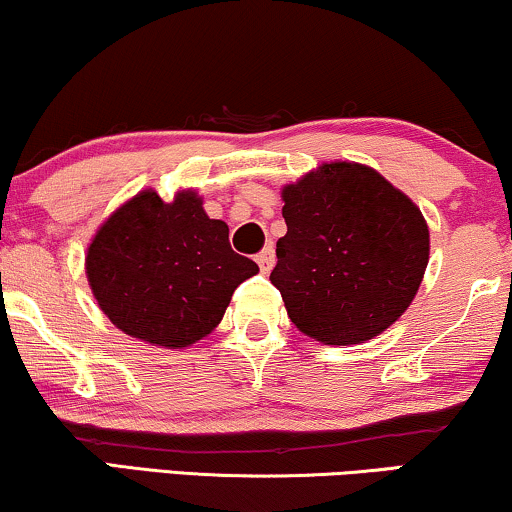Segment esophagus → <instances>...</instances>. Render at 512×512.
I'll return each instance as SVG.
<instances>
[{
    "mask_svg": "<svg viewBox=\"0 0 512 512\" xmlns=\"http://www.w3.org/2000/svg\"><path fill=\"white\" fill-rule=\"evenodd\" d=\"M256 261H258V268H261V272L272 270V265H275V249H272V244H268V247H265L261 254L256 256Z\"/></svg>",
    "mask_w": 512,
    "mask_h": 512,
    "instance_id": "1",
    "label": "esophagus"
}]
</instances>
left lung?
I'll return each instance as SVG.
<instances>
[{
	"label": "left lung",
	"mask_w": 512,
	"mask_h": 512,
	"mask_svg": "<svg viewBox=\"0 0 512 512\" xmlns=\"http://www.w3.org/2000/svg\"><path fill=\"white\" fill-rule=\"evenodd\" d=\"M287 235L270 282L291 322L327 345L386 331L421 287L430 235L421 211L378 171L322 164L282 190Z\"/></svg>",
	"instance_id": "obj_1"
}]
</instances>
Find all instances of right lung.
Segmentation results:
<instances>
[{"mask_svg":"<svg viewBox=\"0 0 512 512\" xmlns=\"http://www.w3.org/2000/svg\"><path fill=\"white\" fill-rule=\"evenodd\" d=\"M258 265L235 254L228 225L209 218L195 192L164 202L145 190L96 232L86 275L98 305L124 334L185 348L221 322L232 291Z\"/></svg>","mask_w":512,"mask_h":512,"instance_id":"right-lung-1","label":"right lung"}]
</instances>
